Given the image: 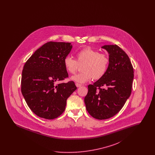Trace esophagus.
<instances>
[{"label":"esophagus","instance_id":"esophagus-1","mask_svg":"<svg viewBox=\"0 0 155 155\" xmlns=\"http://www.w3.org/2000/svg\"><path fill=\"white\" fill-rule=\"evenodd\" d=\"M75 85H76V87H77V88H78V87H80L81 86V84H78V83H76L75 84Z\"/></svg>","mask_w":155,"mask_h":155}]
</instances>
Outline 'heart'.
Wrapping results in <instances>:
<instances>
[{"mask_svg":"<svg viewBox=\"0 0 155 155\" xmlns=\"http://www.w3.org/2000/svg\"><path fill=\"white\" fill-rule=\"evenodd\" d=\"M109 59L102 53L90 48L84 49L76 54V60L67 56L64 59V66L67 71L74 74L82 66V73L71 77V79L80 84H84L94 80H99L106 73Z\"/></svg>","mask_w":155,"mask_h":155,"instance_id":"heart-1","label":"heart"}]
</instances>
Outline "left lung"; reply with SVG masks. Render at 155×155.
Returning <instances> with one entry per match:
<instances>
[{
    "instance_id": "obj_1",
    "label": "left lung",
    "mask_w": 155,
    "mask_h": 155,
    "mask_svg": "<svg viewBox=\"0 0 155 155\" xmlns=\"http://www.w3.org/2000/svg\"><path fill=\"white\" fill-rule=\"evenodd\" d=\"M109 63L103 77L88 86L84 98L87 110L94 118H110L124 106L131 93L134 69L128 55L116 45H104Z\"/></svg>"
}]
</instances>
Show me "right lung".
Here are the masks:
<instances>
[{
	"instance_id": "obj_1",
	"label": "right lung",
	"mask_w": 155,
	"mask_h": 155,
	"mask_svg": "<svg viewBox=\"0 0 155 155\" xmlns=\"http://www.w3.org/2000/svg\"><path fill=\"white\" fill-rule=\"evenodd\" d=\"M72 48L70 43L47 42L24 66L21 93L38 117L49 120L58 117L65 110L67 98L77 89L73 81L56 83L68 77L64 59Z\"/></svg>"
}]
</instances>
